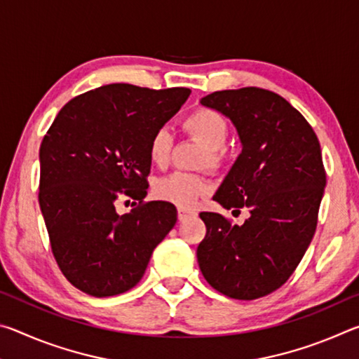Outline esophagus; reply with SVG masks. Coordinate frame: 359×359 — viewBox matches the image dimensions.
Here are the masks:
<instances>
[{
    "mask_svg": "<svg viewBox=\"0 0 359 359\" xmlns=\"http://www.w3.org/2000/svg\"><path fill=\"white\" fill-rule=\"evenodd\" d=\"M193 215H194V212L188 210V209H179V212H177V217L180 222H184V220H187V218H190Z\"/></svg>",
    "mask_w": 359,
    "mask_h": 359,
    "instance_id": "1",
    "label": "esophagus"
}]
</instances>
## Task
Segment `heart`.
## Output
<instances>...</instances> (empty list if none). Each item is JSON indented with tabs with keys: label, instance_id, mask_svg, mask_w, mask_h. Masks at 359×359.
<instances>
[{
	"label": "heart",
	"instance_id": "b5f03b06",
	"mask_svg": "<svg viewBox=\"0 0 359 359\" xmlns=\"http://www.w3.org/2000/svg\"><path fill=\"white\" fill-rule=\"evenodd\" d=\"M184 130L199 139L208 147L210 166H218L224 155L228 139V121L212 109H194L184 118ZM172 149V135L168 128H158L150 137L149 158L155 166L163 168L169 161ZM209 191V184L196 174L174 172L155 182L154 193L158 199L177 208H191L199 196Z\"/></svg>",
	"mask_w": 359,
	"mask_h": 359
}]
</instances>
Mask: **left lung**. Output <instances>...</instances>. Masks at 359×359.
Returning a JSON list of instances; mask_svg holds the SVG:
<instances>
[{"instance_id":"1","label":"left lung","mask_w":359,"mask_h":359,"mask_svg":"<svg viewBox=\"0 0 359 359\" xmlns=\"http://www.w3.org/2000/svg\"><path fill=\"white\" fill-rule=\"evenodd\" d=\"M201 104L233 121L242 144L214 199L250 217L239 226L199 214L208 228L199 269L224 296L258 299L288 280L311 245L326 187L320 142L299 111L269 90H223Z\"/></svg>"}]
</instances>
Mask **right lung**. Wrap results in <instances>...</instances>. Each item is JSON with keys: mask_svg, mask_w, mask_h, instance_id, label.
<instances>
[{"mask_svg": "<svg viewBox=\"0 0 359 359\" xmlns=\"http://www.w3.org/2000/svg\"><path fill=\"white\" fill-rule=\"evenodd\" d=\"M190 93L102 85L65 104L42 139L41 212L58 267L83 293L107 297L131 290L177 222L174 204L142 199L150 137ZM125 196L140 205L120 216L114 208Z\"/></svg>", "mask_w": 359, "mask_h": 359, "instance_id": "add662e5", "label": "right lung"}]
</instances>
